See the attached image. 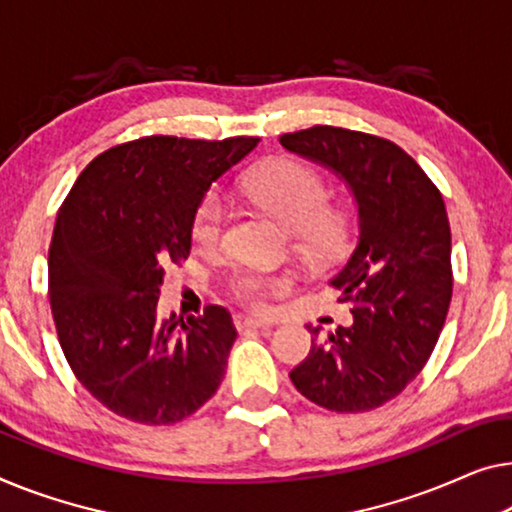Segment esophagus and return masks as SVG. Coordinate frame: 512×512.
I'll list each match as a JSON object with an SVG mask.
<instances>
[{"instance_id": "obj_1", "label": "esophagus", "mask_w": 512, "mask_h": 512, "mask_svg": "<svg viewBox=\"0 0 512 512\" xmlns=\"http://www.w3.org/2000/svg\"><path fill=\"white\" fill-rule=\"evenodd\" d=\"M234 324H236V329H266V322H262V319H257V317H243V315H239L234 319Z\"/></svg>"}]
</instances>
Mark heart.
Instances as JSON below:
<instances>
[{
    "label": "heart",
    "instance_id": "heart-1",
    "mask_svg": "<svg viewBox=\"0 0 512 512\" xmlns=\"http://www.w3.org/2000/svg\"><path fill=\"white\" fill-rule=\"evenodd\" d=\"M243 195L292 227L296 253L315 266L340 262L352 248L356 220L345 202H331V186L322 172L292 158L271 160L257 167L241 183ZM227 227V202L218 193H207L197 204L190 220V239L202 255L223 250ZM294 287V276L287 271L273 273L262 269L243 271L232 285V296L250 310H266L273 296Z\"/></svg>",
    "mask_w": 512,
    "mask_h": 512
}]
</instances>
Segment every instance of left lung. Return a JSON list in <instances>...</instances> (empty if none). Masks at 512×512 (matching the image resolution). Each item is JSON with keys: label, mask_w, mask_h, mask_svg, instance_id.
<instances>
[{"label": "left lung", "mask_w": 512, "mask_h": 512, "mask_svg": "<svg viewBox=\"0 0 512 512\" xmlns=\"http://www.w3.org/2000/svg\"><path fill=\"white\" fill-rule=\"evenodd\" d=\"M354 190L358 243L331 287L352 303V326L322 333L289 372L296 391L338 414L377 409L425 368L453 296L451 225L439 188L386 137L338 126L280 135Z\"/></svg>", "instance_id": "8db88e82"}]
</instances>
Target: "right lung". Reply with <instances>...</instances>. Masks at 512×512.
<instances>
[{
  "label": "right lung",
  "instance_id": "1",
  "mask_svg": "<svg viewBox=\"0 0 512 512\" xmlns=\"http://www.w3.org/2000/svg\"><path fill=\"white\" fill-rule=\"evenodd\" d=\"M149 135L103 151L59 207L48 253L57 338L73 375L121 418L172 425L218 391L232 315L156 319L167 266L190 255V220L211 183L257 147Z\"/></svg>",
  "mask_w": 512,
  "mask_h": 512
}]
</instances>
